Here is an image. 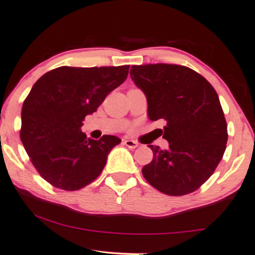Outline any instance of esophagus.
<instances>
[{"label":"esophagus","instance_id":"obj_1","mask_svg":"<svg viewBox=\"0 0 255 255\" xmlns=\"http://www.w3.org/2000/svg\"><path fill=\"white\" fill-rule=\"evenodd\" d=\"M123 143L126 146H128L129 149H135V148H137V146H138V143L134 141V139H124Z\"/></svg>","mask_w":255,"mask_h":255}]
</instances>
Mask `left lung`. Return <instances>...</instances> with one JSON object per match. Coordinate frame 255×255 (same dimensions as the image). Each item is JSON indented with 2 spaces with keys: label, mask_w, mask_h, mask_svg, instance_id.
Listing matches in <instances>:
<instances>
[{
  "label": "left lung",
  "mask_w": 255,
  "mask_h": 255,
  "mask_svg": "<svg viewBox=\"0 0 255 255\" xmlns=\"http://www.w3.org/2000/svg\"><path fill=\"white\" fill-rule=\"evenodd\" d=\"M130 76L146 97L149 119L166 121L168 149L149 145L153 158L143 166V177L167 195L196 191L227 148L228 126L216 91L199 73L178 64L131 66Z\"/></svg>",
  "instance_id": "obj_1"
}]
</instances>
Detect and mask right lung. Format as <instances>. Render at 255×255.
Returning a JSON list of instances; mask_svg holds the SVG:
<instances>
[{"label": "right lung", "mask_w": 255, "mask_h": 255, "mask_svg": "<svg viewBox=\"0 0 255 255\" xmlns=\"http://www.w3.org/2000/svg\"><path fill=\"white\" fill-rule=\"evenodd\" d=\"M129 66L59 67L39 78L24 100L20 139L39 174L56 188L77 191L102 173L121 139L87 138L84 118L126 81Z\"/></svg>", "instance_id": "right-lung-1"}]
</instances>
